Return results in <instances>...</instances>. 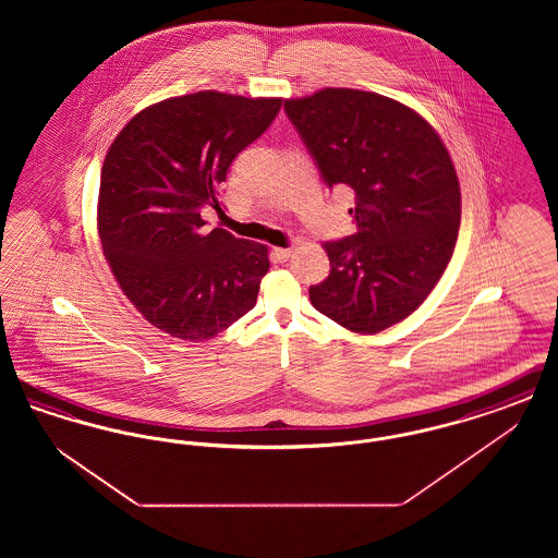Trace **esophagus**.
Segmentation results:
<instances>
[{"label": "esophagus", "mask_w": 558, "mask_h": 558, "mask_svg": "<svg viewBox=\"0 0 558 558\" xmlns=\"http://www.w3.org/2000/svg\"><path fill=\"white\" fill-rule=\"evenodd\" d=\"M271 253H274V257H276L278 262H287V259L291 257L292 248H289V246H287V248H282V246H276Z\"/></svg>", "instance_id": "obj_1"}]
</instances>
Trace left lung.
<instances>
[{"label": "left lung", "mask_w": 558, "mask_h": 558, "mask_svg": "<svg viewBox=\"0 0 558 558\" xmlns=\"http://www.w3.org/2000/svg\"><path fill=\"white\" fill-rule=\"evenodd\" d=\"M284 110L326 186L355 192L357 232L324 244L330 274L310 287L312 305L351 332H380L418 310L450 264L460 228L450 155L418 112L374 92L326 87Z\"/></svg>", "instance_id": "8db88e82"}]
</instances>
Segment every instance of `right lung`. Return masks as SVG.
<instances>
[{
    "label": "right lung",
    "mask_w": 558,
    "mask_h": 558,
    "mask_svg": "<svg viewBox=\"0 0 558 558\" xmlns=\"http://www.w3.org/2000/svg\"><path fill=\"white\" fill-rule=\"evenodd\" d=\"M280 98L196 92L137 112L108 148L98 234L135 310L162 332L207 341L257 303L267 246L205 230L232 160L266 132Z\"/></svg>",
    "instance_id": "add662e5"
}]
</instances>
